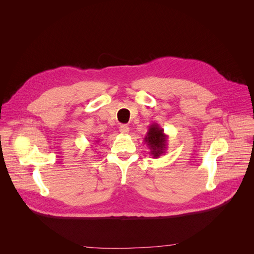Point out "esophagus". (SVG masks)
<instances>
[{
	"label": "esophagus",
	"instance_id": "esophagus-1",
	"mask_svg": "<svg viewBox=\"0 0 254 254\" xmlns=\"http://www.w3.org/2000/svg\"><path fill=\"white\" fill-rule=\"evenodd\" d=\"M120 131L124 134H127L129 132V127L127 125H121L120 126Z\"/></svg>",
	"mask_w": 254,
	"mask_h": 254
}]
</instances>
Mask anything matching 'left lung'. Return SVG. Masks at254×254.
Instances as JSON below:
<instances>
[{
    "instance_id": "obj_1",
    "label": "left lung",
    "mask_w": 254,
    "mask_h": 254,
    "mask_svg": "<svg viewBox=\"0 0 254 254\" xmlns=\"http://www.w3.org/2000/svg\"><path fill=\"white\" fill-rule=\"evenodd\" d=\"M167 139L168 135L164 133V129L155 123V124L148 126L147 133L143 140L150 150V156H152V158H159L166 152Z\"/></svg>"
}]
</instances>
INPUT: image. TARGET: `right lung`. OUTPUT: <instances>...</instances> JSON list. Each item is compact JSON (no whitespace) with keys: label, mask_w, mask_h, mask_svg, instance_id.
Instances as JSON below:
<instances>
[{"label":"right lung","mask_w":254,"mask_h":254,"mask_svg":"<svg viewBox=\"0 0 254 254\" xmlns=\"http://www.w3.org/2000/svg\"><path fill=\"white\" fill-rule=\"evenodd\" d=\"M95 142H96V143H97V142H99V140H97V141H95Z\"/></svg>","instance_id":"obj_1"}]
</instances>
